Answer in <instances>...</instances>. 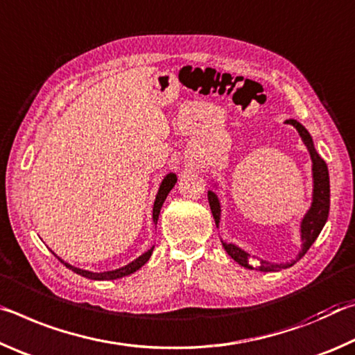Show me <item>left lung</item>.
<instances>
[{
  "mask_svg": "<svg viewBox=\"0 0 355 355\" xmlns=\"http://www.w3.org/2000/svg\"><path fill=\"white\" fill-rule=\"evenodd\" d=\"M288 124H291L295 127V130L299 132V135L302 138V141L306 144V148L310 150L311 160H313V178H315V191H313V205L311 209L306 214L304 222H302V241H304V248L299 254V258L304 257V254L309 252L310 247L313 245V242L316 241V237L319 236V232L324 228L325 222H327L329 217V207H330V182H329V168L327 164L319 157V154L313 148V141L310 133L306 132V129L302 124H299L297 121L289 119L286 121ZM209 198V206H211L212 216L216 218V222L218 223L220 220V202L218 198L216 196V193L209 191L207 195ZM226 253L239 263L241 266L247 267V269H258L261 272H277L282 269H286V267L293 266V264H269L266 261H261V263L253 267L252 266V258L250 254L243 252V250L237 248L232 243H223Z\"/></svg>",
  "mask_w": 355,
  "mask_h": 355,
  "instance_id": "left-lung-1",
  "label": "left lung"
}]
</instances>
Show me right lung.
<instances>
[{"label":"right lung","instance_id":"add662e5","mask_svg":"<svg viewBox=\"0 0 355 355\" xmlns=\"http://www.w3.org/2000/svg\"><path fill=\"white\" fill-rule=\"evenodd\" d=\"M176 176L174 174H168V176L164 179V182H162L160 185V190L159 193H157V198H155V202H154V212H153V218H154V223H157V220H159V214H160V209L162 206H164V202L166 200L168 193H170V190L174 187V184H176ZM153 248H149L146 253H143L141 257H139L138 259L133 261V263H130L129 266L125 267H121V269L118 270H112V272H102V274H94V272H88V270H81V269H77V267H72L71 264L64 263L62 259H60L61 263L67 267V269L73 270L75 274H78L81 277H86V278H91V280H116V278H123L125 275H130L133 274V272H137L139 267L144 266L148 263V259L150 258V254H153Z\"/></svg>","mask_w":355,"mask_h":355}]
</instances>
